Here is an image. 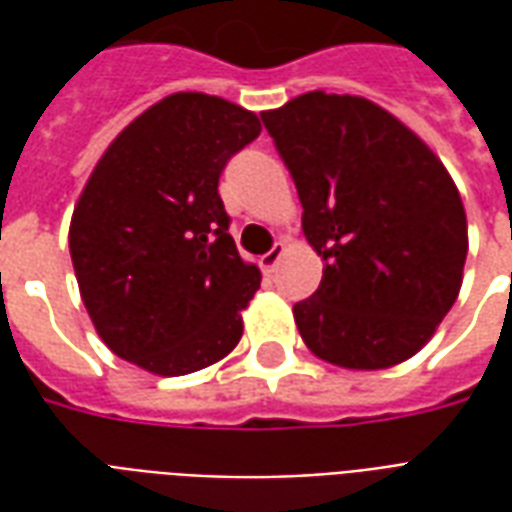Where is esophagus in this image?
I'll list each match as a JSON object with an SVG mask.
<instances>
[{
	"mask_svg": "<svg viewBox=\"0 0 512 512\" xmlns=\"http://www.w3.org/2000/svg\"><path fill=\"white\" fill-rule=\"evenodd\" d=\"M282 255H285V244H282V241H277V244L268 249L266 255L260 257V268H263L266 274H274L279 266V260H282Z\"/></svg>",
	"mask_w": 512,
	"mask_h": 512,
	"instance_id": "1",
	"label": "esophagus"
}]
</instances>
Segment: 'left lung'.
Wrapping results in <instances>:
<instances>
[{
	"label": "left lung",
	"mask_w": 512,
	"mask_h": 512,
	"mask_svg": "<svg viewBox=\"0 0 512 512\" xmlns=\"http://www.w3.org/2000/svg\"><path fill=\"white\" fill-rule=\"evenodd\" d=\"M326 260L293 318L312 354L348 370L406 362L461 290L466 213L439 158L367 98L323 90L263 112Z\"/></svg>",
	"instance_id": "8db88e82"
}]
</instances>
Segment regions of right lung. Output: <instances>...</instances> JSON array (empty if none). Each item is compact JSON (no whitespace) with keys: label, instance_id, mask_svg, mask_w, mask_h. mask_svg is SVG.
Here are the masks:
<instances>
[{"label":"right lung","instance_id":"right-lung-1","mask_svg":"<svg viewBox=\"0 0 512 512\" xmlns=\"http://www.w3.org/2000/svg\"><path fill=\"white\" fill-rule=\"evenodd\" d=\"M257 134L255 112L175 93L106 147L68 244L84 307L120 359L186 376L238 345L260 271L227 233L219 175Z\"/></svg>","mask_w":512,"mask_h":512}]
</instances>
